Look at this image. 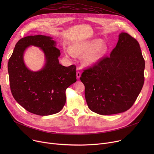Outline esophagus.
I'll return each mask as SVG.
<instances>
[{
	"label": "esophagus",
	"mask_w": 154,
	"mask_h": 154,
	"mask_svg": "<svg viewBox=\"0 0 154 154\" xmlns=\"http://www.w3.org/2000/svg\"><path fill=\"white\" fill-rule=\"evenodd\" d=\"M76 75H77V79H79V78L80 77V75H81V74H80V72L79 71H77V72Z\"/></svg>",
	"instance_id": "1"
}]
</instances>
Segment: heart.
Masks as SVG:
<instances>
[{
  "label": "heart",
  "instance_id": "b5f03b06",
  "mask_svg": "<svg viewBox=\"0 0 154 154\" xmlns=\"http://www.w3.org/2000/svg\"><path fill=\"white\" fill-rule=\"evenodd\" d=\"M107 50V45L100 39H95L90 41L80 42L73 44L70 48L64 50L67 56L74 57L75 55H84V63L87 66H92L97 62Z\"/></svg>",
  "mask_w": 154,
  "mask_h": 154
}]
</instances>
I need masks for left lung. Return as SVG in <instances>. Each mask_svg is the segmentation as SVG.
Wrapping results in <instances>:
<instances>
[{"label":"left lung","instance_id":"obj_1","mask_svg":"<svg viewBox=\"0 0 154 154\" xmlns=\"http://www.w3.org/2000/svg\"><path fill=\"white\" fill-rule=\"evenodd\" d=\"M144 69L138 41L125 32L120 33L110 57L84 70L80 77L88 108L100 115L128 110L143 85Z\"/></svg>","mask_w":154,"mask_h":154}]
</instances>
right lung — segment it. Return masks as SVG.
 Masks as SVG:
<instances>
[{"label":"right lung","mask_w":154,"mask_h":154,"mask_svg":"<svg viewBox=\"0 0 154 154\" xmlns=\"http://www.w3.org/2000/svg\"><path fill=\"white\" fill-rule=\"evenodd\" d=\"M30 45L40 47L46 62L40 71L33 72L23 62L24 51ZM52 37L37 35L20 39L8 62L10 87L19 104L28 112L38 116L59 112L66 102V91L77 81L76 66H62L60 52Z\"/></svg>","instance_id":"add662e5"}]
</instances>
